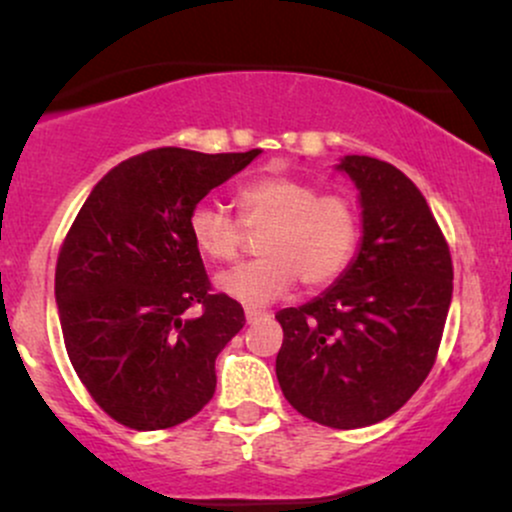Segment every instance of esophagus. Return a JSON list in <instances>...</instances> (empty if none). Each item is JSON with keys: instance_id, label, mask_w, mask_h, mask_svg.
<instances>
[{"instance_id": "34e87169", "label": "esophagus", "mask_w": 512, "mask_h": 512, "mask_svg": "<svg viewBox=\"0 0 512 512\" xmlns=\"http://www.w3.org/2000/svg\"><path fill=\"white\" fill-rule=\"evenodd\" d=\"M260 317H267V313H264V310L245 308V320H248V322H255V320H260Z\"/></svg>"}]
</instances>
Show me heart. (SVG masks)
I'll list each match as a JSON object with an SVG mask.
<instances>
[{"instance_id":"1","label":"heart","mask_w":512,"mask_h":512,"mask_svg":"<svg viewBox=\"0 0 512 512\" xmlns=\"http://www.w3.org/2000/svg\"><path fill=\"white\" fill-rule=\"evenodd\" d=\"M238 216L216 204H197L187 219L192 245L211 262H231L245 245V231H262V257L226 269L216 289L233 301L260 308L286 296L298 279L308 291L334 284L354 262L363 236L356 199L320 192L298 175H260L236 192Z\"/></svg>"}]
</instances>
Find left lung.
Masks as SVG:
<instances>
[{
    "label": "left lung",
    "instance_id": "8db88e82",
    "mask_svg": "<svg viewBox=\"0 0 512 512\" xmlns=\"http://www.w3.org/2000/svg\"><path fill=\"white\" fill-rule=\"evenodd\" d=\"M363 207L358 257L337 284L276 313V378L305 419L363 428L409 402L436 363L452 298L448 240L419 187L392 163L346 156Z\"/></svg>",
    "mask_w": 512,
    "mask_h": 512
}]
</instances>
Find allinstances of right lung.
Returning <instances> with one entry per match:
<instances>
[{
	"mask_svg": "<svg viewBox=\"0 0 512 512\" xmlns=\"http://www.w3.org/2000/svg\"><path fill=\"white\" fill-rule=\"evenodd\" d=\"M255 156L146 151L110 170L76 214L55 269L62 337L88 395L117 424L161 431L214 397L216 356L245 313L211 291L187 219Z\"/></svg>",
	"mask_w": 512,
	"mask_h": 512,
	"instance_id": "obj_1",
	"label": "right lung"
}]
</instances>
